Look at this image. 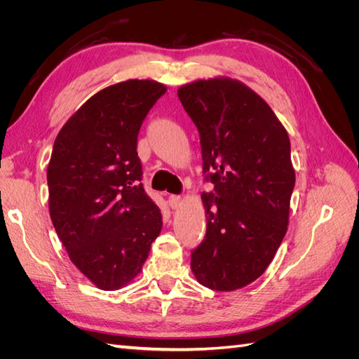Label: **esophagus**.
<instances>
[{
	"label": "esophagus",
	"mask_w": 359,
	"mask_h": 359,
	"mask_svg": "<svg viewBox=\"0 0 359 359\" xmlns=\"http://www.w3.org/2000/svg\"><path fill=\"white\" fill-rule=\"evenodd\" d=\"M182 203V198L177 196V194H170L169 196V206L172 210H178Z\"/></svg>",
	"instance_id": "esophagus-1"
}]
</instances>
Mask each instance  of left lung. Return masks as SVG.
I'll list each match as a JSON object with an SVG mask.
<instances>
[{"mask_svg": "<svg viewBox=\"0 0 359 359\" xmlns=\"http://www.w3.org/2000/svg\"><path fill=\"white\" fill-rule=\"evenodd\" d=\"M178 97L198 127L205 180L214 184L202 193L206 233L191 252V271L205 287L241 289L265 273L287 231L290 140L268 103L240 81H196Z\"/></svg>", "mask_w": 359, "mask_h": 359, "instance_id": "obj_1", "label": "left lung"}]
</instances>
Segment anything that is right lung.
<instances>
[{"label":"right lung","instance_id":"add662e5","mask_svg":"<svg viewBox=\"0 0 359 359\" xmlns=\"http://www.w3.org/2000/svg\"><path fill=\"white\" fill-rule=\"evenodd\" d=\"M165 93L156 81L107 86L70 116L53 144L50 220L72 262L102 290L130 283L161 231L136 148L140 126Z\"/></svg>","mask_w":359,"mask_h":359}]
</instances>
